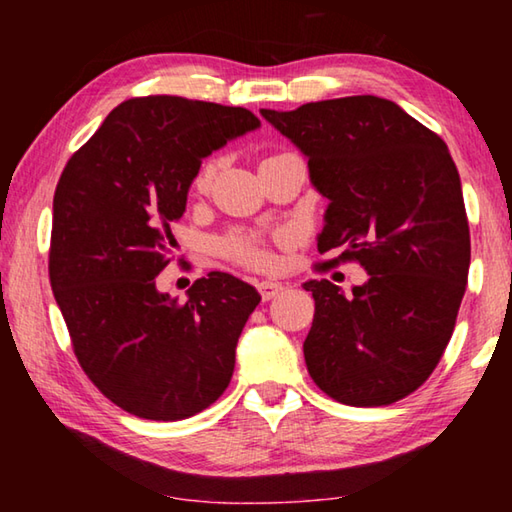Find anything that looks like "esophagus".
I'll list each match as a JSON object with an SVG mask.
<instances>
[{
  "label": "esophagus",
  "instance_id": "1",
  "mask_svg": "<svg viewBox=\"0 0 512 512\" xmlns=\"http://www.w3.org/2000/svg\"><path fill=\"white\" fill-rule=\"evenodd\" d=\"M257 291H259V296H262V300H264V302H268V300H273V298L280 296V293L284 291V287H282L280 282L264 280V282H259V284H257Z\"/></svg>",
  "mask_w": 512,
  "mask_h": 512
}]
</instances>
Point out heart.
<instances>
[{
	"label": "heart",
	"mask_w": 512,
	"mask_h": 512,
	"mask_svg": "<svg viewBox=\"0 0 512 512\" xmlns=\"http://www.w3.org/2000/svg\"><path fill=\"white\" fill-rule=\"evenodd\" d=\"M212 178H214V164L207 162L194 178L196 192H205V189L210 187ZM223 250L235 259V262L250 268H264L268 266V262H271V255H268L264 241L255 235H246V232H237V235L225 239Z\"/></svg>",
	"instance_id": "obj_1"
}]
</instances>
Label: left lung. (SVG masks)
<instances>
[{
  "instance_id": "8db88e82",
  "label": "left lung",
  "mask_w": 512,
  "mask_h": 512,
  "mask_svg": "<svg viewBox=\"0 0 512 512\" xmlns=\"http://www.w3.org/2000/svg\"><path fill=\"white\" fill-rule=\"evenodd\" d=\"M262 117L307 158L327 198L318 250L343 248L368 280L352 296L307 280L305 361L320 391L381 406L422 386L452 339L470 268L461 178L447 144L395 101L361 94Z\"/></svg>"
}]
</instances>
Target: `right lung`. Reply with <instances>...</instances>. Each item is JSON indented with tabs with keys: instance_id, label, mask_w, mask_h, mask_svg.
Here are the masks:
<instances>
[{
	"instance_id": "1",
	"label": "right lung",
	"mask_w": 512,
	"mask_h": 512,
	"mask_svg": "<svg viewBox=\"0 0 512 512\" xmlns=\"http://www.w3.org/2000/svg\"><path fill=\"white\" fill-rule=\"evenodd\" d=\"M259 126L246 108L167 94L131 99L58 180L51 289L85 375L137 418H192L230 384L241 329L262 296L212 271L178 302L155 277L203 158Z\"/></svg>"
}]
</instances>
